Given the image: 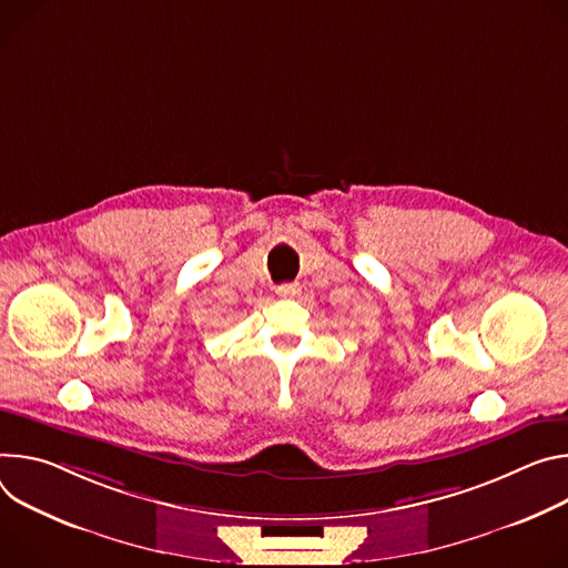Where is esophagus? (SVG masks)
I'll return each instance as SVG.
<instances>
[{"label": "esophagus", "instance_id": "1", "mask_svg": "<svg viewBox=\"0 0 568 568\" xmlns=\"http://www.w3.org/2000/svg\"><path fill=\"white\" fill-rule=\"evenodd\" d=\"M275 291H277L280 297H295V295H300V286L297 284H282Z\"/></svg>", "mask_w": 568, "mask_h": 568}]
</instances>
